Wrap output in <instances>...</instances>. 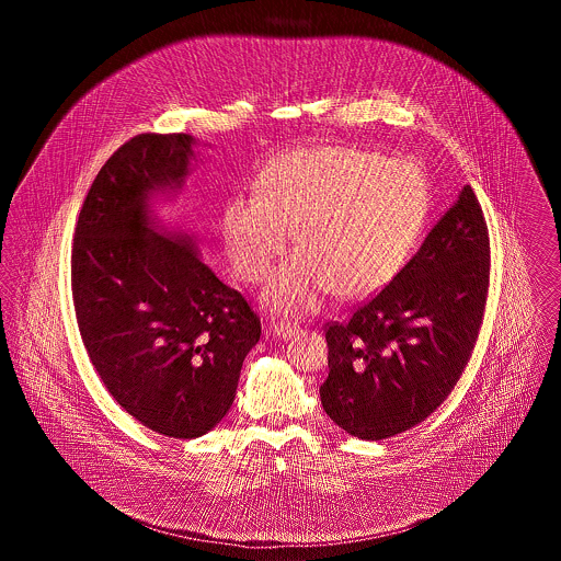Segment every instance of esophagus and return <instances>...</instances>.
<instances>
[{
	"instance_id": "1",
	"label": "esophagus",
	"mask_w": 561,
	"mask_h": 561,
	"mask_svg": "<svg viewBox=\"0 0 561 561\" xmlns=\"http://www.w3.org/2000/svg\"><path fill=\"white\" fill-rule=\"evenodd\" d=\"M271 330H273V334H277L279 339H290V336H294V334L298 332V325L293 323V321H273Z\"/></svg>"
}]
</instances>
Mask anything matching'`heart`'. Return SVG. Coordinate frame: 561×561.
I'll list each match as a JSON object with an SVG mask.
<instances>
[{
	"mask_svg": "<svg viewBox=\"0 0 561 561\" xmlns=\"http://www.w3.org/2000/svg\"><path fill=\"white\" fill-rule=\"evenodd\" d=\"M431 193L412 161L351 147L300 149L271 161L254 197L233 199L220 218L227 259L245 284L267 277L286 252L267 300L279 311L309 309L328 288L359 298L389 284L427 227Z\"/></svg>",
	"mask_w": 561,
	"mask_h": 561,
	"instance_id": "obj_1",
	"label": "heart"
}]
</instances>
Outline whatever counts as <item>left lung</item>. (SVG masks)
Listing matches in <instances>:
<instances>
[{
	"mask_svg": "<svg viewBox=\"0 0 561 561\" xmlns=\"http://www.w3.org/2000/svg\"><path fill=\"white\" fill-rule=\"evenodd\" d=\"M490 290V236L473 188L400 273L347 321L325 325V414L359 439L416 427L471 362Z\"/></svg>",
	"mask_w": 561,
	"mask_h": 561,
	"instance_id": "left-lung-1",
	"label": "left lung"
}]
</instances>
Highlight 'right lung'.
I'll use <instances>...</instances> for the list:
<instances>
[{
	"mask_svg": "<svg viewBox=\"0 0 561 561\" xmlns=\"http://www.w3.org/2000/svg\"><path fill=\"white\" fill-rule=\"evenodd\" d=\"M188 134H138L101 168L81 206L71 293L83 347L140 425L193 439L229 412L261 318L185 238L149 227L147 197L181 187Z\"/></svg>",
	"mask_w": 561,
	"mask_h": 561,
	"instance_id": "right-lung-1",
	"label": "right lung"
}]
</instances>
